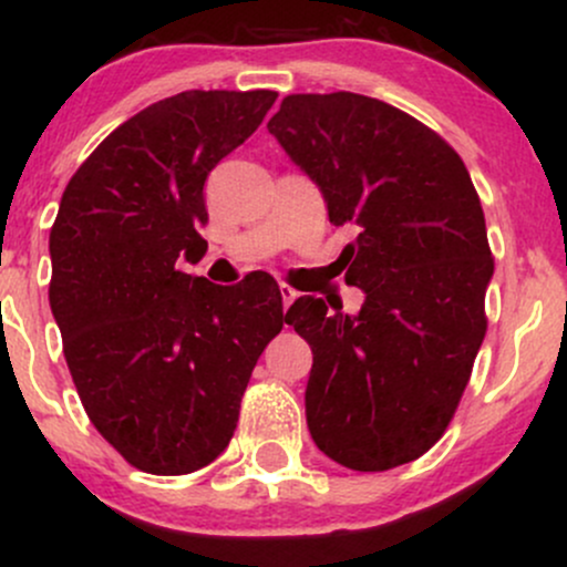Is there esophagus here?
<instances>
[{"label": "esophagus", "mask_w": 567, "mask_h": 567, "mask_svg": "<svg viewBox=\"0 0 567 567\" xmlns=\"http://www.w3.org/2000/svg\"><path fill=\"white\" fill-rule=\"evenodd\" d=\"M279 296H282V306L288 309V306L298 298V290H292L290 285H279Z\"/></svg>", "instance_id": "1"}]
</instances>
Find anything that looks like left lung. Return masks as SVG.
Returning <instances> with one entry per match:
<instances>
[{
    "instance_id": "1",
    "label": "left lung",
    "mask_w": 567,
    "mask_h": 567,
    "mask_svg": "<svg viewBox=\"0 0 567 567\" xmlns=\"http://www.w3.org/2000/svg\"><path fill=\"white\" fill-rule=\"evenodd\" d=\"M266 127L320 186L330 224L357 229L343 256L362 309L301 296L285 315L315 354L311 440L349 470H394L442 437L483 347V205L458 154L379 97L288 95Z\"/></svg>"
}]
</instances>
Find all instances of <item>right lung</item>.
Listing matches in <instances>:
<instances>
[{
	"label": "right lung",
	"mask_w": 567,
	"mask_h": 567,
	"mask_svg": "<svg viewBox=\"0 0 567 567\" xmlns=\"http://www.w3.org/2000/svg\"><path fill=\"white\" fill-rule=\"evenodd\" d=\"M275 90H186L120 125L69 181L50 231V309L90 421L135 470L188 474L229 445L266 343L275 277L213 285L205 181L275 106Z\"/></svg>",
	"instance_id": "obj_1"
}]
</instances>
